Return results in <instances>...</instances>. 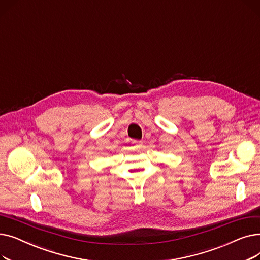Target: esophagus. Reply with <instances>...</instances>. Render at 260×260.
I'll return each instance as SVG.
<instances>
[{"label": "esophagus", "instance_id": "34e87169", "mask_svg": "<svg viewBox=\"0 0 260 260\" xmlns=\"http://www.w3.org/2000/svg\"><path fill=\"white\" fill-rule=\"evenodd\" d=\"M132 144L136 147H141L142 146V141H138V140H133Z\"/></svg>", "mask_w": 260, "mask_h": 260}]
</instances>
